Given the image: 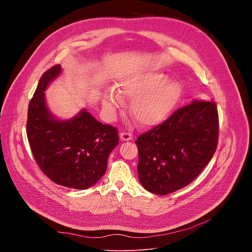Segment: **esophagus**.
Here are the masks:
<instances>
[{
  "mask_svg": "<svg viewBox=\"0 0 252 252\" xmlns=\"http://www.w3.org/2000/svg\"><path fill=\"white\" fill-rule=\"evenodd\" d=\"M120 136L122 140H130L132 138V134L128 131H122L120 133Z\"/></svg>",
  "mask_w": 252,
  "mask_h": 252,
  "instance_id": "1",
  "label": "esophagus"
}]
</instances>
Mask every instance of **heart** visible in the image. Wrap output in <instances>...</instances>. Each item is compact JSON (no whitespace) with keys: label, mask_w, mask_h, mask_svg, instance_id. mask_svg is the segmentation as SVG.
I'll return each instance as SVG.
<instances>
[{"label":"heart","mask_w":252,"mask_h":252,"mask_svg":"<svg viewBox=\"0 0 252 252\" xmlns=\"http://www.w3.org/2000/svg\"><path fill=\"white\" fill-rule=\"evenodd\" d=\"M114 90L104 94L102 103L107 112L114 113L123 104V97L131 98L129 113L142 126H153L163 122L175 106L181 87L173 80L153 70H137L124 76Z\"/></svg>","instance_id":"1"}]
</instances>
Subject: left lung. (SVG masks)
Segmentation results:
<instances>
[{
	"instance_id": "8db88e82",
	"label": "left lung",
	"mask_w": 252,
	"mask_h": 252,
	"mask_svg": "<svg viewBox=\"0 0 252 252\" xmlns=\"http://www.w3.org/2000/svg\"><path fill=\"white\" fill-rule=\"evenodd\" d=\"M217 103L194 100L138 135L137 173L147 190L165 195L192 183L218 148Z\"/></svg>"
}]
</instances>
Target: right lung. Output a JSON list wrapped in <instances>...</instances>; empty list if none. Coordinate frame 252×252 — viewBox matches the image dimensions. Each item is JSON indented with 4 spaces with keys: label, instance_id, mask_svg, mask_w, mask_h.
Wrapping results in <instances>:
<instances>
[{
    "label": "right lung",
    "instance_id": "1",
    "mask_svg": "<svg viewBox=\"0 0 252 252\" xmlns=\"http://www.w3.org/2000/svg\"><path fill=\"white\" fill-rule=\"evenodd\" d=\"M56 64L41 77L28 107L27 136L40 169L60 186L86 189L104 174L107 158L118 146V128L102 125L87 111L73 120L52 117L44 91L60 73Z\"/></svg>",
    "mask_w": 252,
    "mask_h": 252
}]
</instances>
